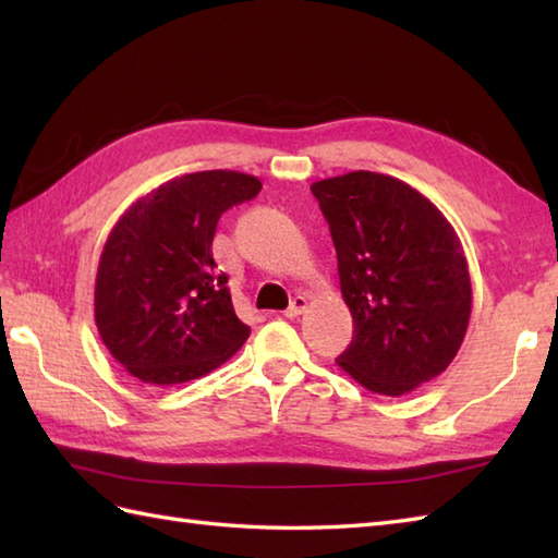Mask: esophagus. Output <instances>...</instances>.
Returning a JSON list of instances; mask_svg holds the SVG:
<instances>
[{
    "label": "esophagus",
    "mask_w": 558,
    "mask_h": 558,
    "mask_svg": "<svg viewBox=\"0 0 558 558\" xmlns=\"http://www.w3.org/2000/svg\"><path fill=\"white\" fill-rule=\"evenodd\" d=\"M304 310H306V298H302V294H298V298H294V300L290 302L288 310H286V316H288V318H298Z\"/></svg>",
    "instance_id": "34e87169"
}]
</instances>
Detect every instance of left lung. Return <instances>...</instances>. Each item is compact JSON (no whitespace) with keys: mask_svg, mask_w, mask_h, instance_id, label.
Instances as JSON below:
<instances>
[{"mask_svg":"<svg viewBox=\"0 0 558 558\" xmlns=\"http://www.w3.org/2000/svg\"><path fill=\"white\" fill-rule=\"evenodd\" d=\"M338 254L352 342L336 360L378 396H405L448 369L472 286L453 225L417 189L378 172L312 184Z\"/></svg>","mask_w":558,"mask_h":558,"instance_id":"8db88e82","label":"left lung"}]
</instances>
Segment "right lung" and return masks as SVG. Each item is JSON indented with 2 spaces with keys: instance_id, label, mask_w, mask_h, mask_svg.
<instances>
[{
  "instance_id": "add662e5",
  "label": "right lung",
  "mask_w": 558,
  "mask_h": 558,
  "mask_svg": "<svg viewBox=\"0 0 558 558\" xmlns=\"http://www.w3.org/2000/svg\"><path fill=\"white\" fill-rule=\"evenodd\" d=\"M258 192L252 174L192 172L141 196L117 220L98 264L96 326L138 381H192L228 362L252 333L234 314L210 244L222 213Z\"/></svg>"
}]
</instances>
